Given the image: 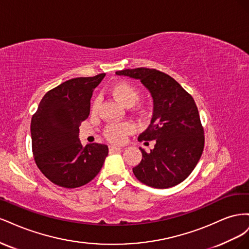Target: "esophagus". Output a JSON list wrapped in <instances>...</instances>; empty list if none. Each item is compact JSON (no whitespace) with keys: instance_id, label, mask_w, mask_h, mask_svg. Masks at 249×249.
I'll return each instance as SVG.
<instances>
[{"instance_id":"34e87169","label":"esophagus","mask_w":249,"mask_h":249,"mask_svg":"<svg viewBox=\"0 0 249 249\" xmlns=\"http://www.w3.org/2000/svg\"><path fill=\"white\" fill-rule=\"evenodd\" d=\"M122 148H120L119 146H113V145H110L109 146V152L110 153H114V152H117V150H120Z\"/></svg>"}]
</instances>
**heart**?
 <instances>
[{
    "label": "heart",
    "instance_id": "heart-1",
    "mask_svg": "<svg viewBox=\"0 0 249 249\" xmlns=\"http://www.w3.org/2000/svg\"><path fill=\"white\" fill-rule=\"evenodd\" d=\"M112 96L119 103L125 107H131L139 100V92L132 84L127 82H119L117 84L113 85L110 89ZM101 99L95 97L91 111L92 113L97 112L100 108ZM134 130V126L130 123H122V124H112L108 125L105 130V137L110 142L113 143H122L127 134H130Z\"/></svg>",
    "mask_w": 249,
    "mask_h": 249
}]
</instances>
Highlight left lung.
I'll return each mask as SVG.
<instances>
[{"label":"left lung","instance_id":"left-lung-1","mask_svg":"<svg viewBox=\"0 0 249 249\" xmlns=\"http://www.w3.org/2000/svg\"><path fill=\"white\" fill-rule=\"evenodd\" d=\"M116 74L140 80L154 101L152 120L138 140H155L156 144L150 153L139 147L142 159L133 168L135 177L158 189L182 183L196 166L205 146L193 97L175 79L157 70L140 67L119 71Z\"/></svg>","mask_w":249,"mask_h":249}]
</instances>
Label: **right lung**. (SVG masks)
I'll use <instances>...</instances> for the list:
<instances>
[{
	"label": "right lung",
	"mask_w": 249,
	"mask_h": 249,
	"mask_svg": "<svg viewBox=\"0 0 249 249\" xmlns=\"http://www.w3.org/2000/svg\"><path fill=\"white\" fill-rule=\"evenodd\" d=\"M106 73L74 78L50 90L31 120V138L37 167L52 183L77 188L93 179L108 156V146H83L79 126L90 112L93 89Z\"/></svg>",
	"instance_id": "right-lung-1"
}]
</instances>
